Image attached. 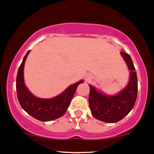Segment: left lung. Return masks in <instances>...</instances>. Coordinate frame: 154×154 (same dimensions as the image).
Instances as JSON below:
<instances>
[{
    "label": "left lung",
    "instance_id": "left-lung-1",
    "mask_svg": "<svg viewBox=\"0 0 154 154\" xmlns=\"http://www.w3.org/2000/svg\"><path fill=\"white\" fill-rule=\"evenodd\" d=\"M121 55L130 70L129 83L121 92L115 96H107L89 86V104L92 114L105 123H117L124 118L133 108L137 98L138 78L133 62L128 53L121 52Z\"/></svg>",
    "mask_w": 154,
    "mask_h": 154
}]
</instances>
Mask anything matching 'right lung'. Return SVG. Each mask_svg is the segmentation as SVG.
Segmentation results:
<instances>
[{"mask_svg":"<svg viewBox=\"0 0 154 154\" xmlns=\"http://www.w3.org/2000/svg\"><path fill=\"white\" fill-rule=\"evenodd\" d=\"M29 52L24 57L16 77V93L19 104L28 114L41 121H51L59 118L65 114L77 86L83 81L80 80L70 86L63 93L53 98L42 99L36 98L28 90L24 83V65Z\"/></svg>","mask_w":154,"mask_h":154,"instance_id":"add662e5","label":"right lung"}]
</instances>
